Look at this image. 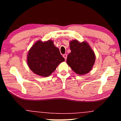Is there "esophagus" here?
I'll return each mask as SVG.
<instances>
[{"label":"esophagus","instance_id":"1","mask_svg":"<svg viewBox=\"0 0 121 121\" xmlns=\"http://www.w3.org/2000/svg\"><path fill=\"white\" fill-rule=\"evenodd\" d=\"M63 57H64V58L65 59V60L67 59V54H63Z\"/></svg>","mask_w":121,"mask_h":121}]
</instances>
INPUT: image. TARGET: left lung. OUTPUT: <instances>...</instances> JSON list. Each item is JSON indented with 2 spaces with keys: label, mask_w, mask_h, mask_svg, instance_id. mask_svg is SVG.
I'll list each match as a JSON object with an SVG mask.
<instances>
[{
  "label": "left lung",
  "mask_w": 121,
  "mask_h": 121,
  "mask_svg": "<svg viewBox=\"0 0 121 121\" xmlns=\"http://www.w3.org/2000/svg\"><path fill=\"white\" fill-rule=\"evenodd\" d=\"M71 52L68 55L67 63L79 75L90 72L96 59L95 53L85 41L79 42L77 39L69 42Z\"/></svg>",
  "instance_id": "8db88e82"
}]
</instances>
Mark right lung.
Returning a JSON list of instances; mask_svg holds the SVG:
<instances>
[{
	"label": "right lung",
	"mask_w": 121,
	"mask_h": 121,
	"mask_svg": "<svg viewBox=\"0 0 121 121\" xmlns=\"http://www.w3.org/2000/svg\"><path fill=\"white\" fill-rule=\"evenodd\" d=\"M65 60L53 41H37L29 51L27 63L35 74L41 77H48L60 63Z\"/></svg>",
	"instance_id": "1"
}]
</instances>
